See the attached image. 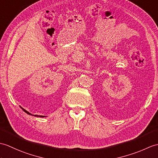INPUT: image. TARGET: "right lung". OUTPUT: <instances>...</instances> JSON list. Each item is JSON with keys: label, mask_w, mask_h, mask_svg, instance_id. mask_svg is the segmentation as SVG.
<instances>
[{"label": "right lung", "mask_w": 158, "mask_h": 158, "mask_svg": "<svg viewBox=\"0 0 158 158\" xmlns=\"http://www.w3.org/2000/svg\"><path fill=\"white\" fill-rule=\"evenodd\" d=\"M22 109H23V110L25 112H26L27 114H31L30 113H29V112H27V110H25V109H23V108H22ZM31 115H32V114H31ZM35 116H40V117H44V116H38V115H35Z\"/></svg>", "instance_id": "right-lung-1"}]
</instances>
